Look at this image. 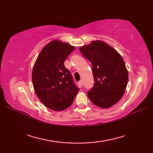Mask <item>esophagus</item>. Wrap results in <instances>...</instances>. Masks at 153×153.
Returning <instances> with one entry per match:
<instances>
[{
    "label": "esophagus",
    "mask_w": 153,
    "mask_h": 153,
    "mask_svg": "<svg viewBox=\"0 0 153 153\" xmlns=\"http://www.w3.org/2000/svg\"><path fill=\"white\" fill-rule=\"evenodd\" d=\"M79 83L81 86H82L83 85V80H80L79 82Z\"/></svg>",
    "instance_id": "34e87169"
}]
</instances>
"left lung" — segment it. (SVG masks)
Returning <instances> with one entry per match:
<instances>
[{
	"label": "left lung",
	"mask_w": 153,
	"mask_h": 153,
	"mask_svg": "<svg viewBox=\"0 0 153 153\" xmlns=\"http://www.w3.org/2000/svg\"><path fill=\"white\" fill-rule=\"evenodd\" d=\"M79 51L92 64L95 83L87 92L91 101L103 108L115 105L124 94L128 80L121 55L101 41H94Z\"/></svg>",
	"instance_id": "1"
}]
</instances>
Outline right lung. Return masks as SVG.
Returning a JSON list of instances; mask_svg holds the SVG:
<instances>
[{
	"label": "right lung",
	"mask_w": 153,
	"mask_h": 153,
	"mask_svg": "<svg viewBox=\"0 0 153 153\" xmlns=\"http://www.w3.org/2000/svg\"><path fill=\"white\" fill-rule=\"evenodd\" d=\"M74 49L69 44L54 40L43 48L34 64L35 92L45 106L55 111L70 106L79 90L64 66V61Z\"/></svg>",
	"instance_id": "add662e5"
}]
</instances>
